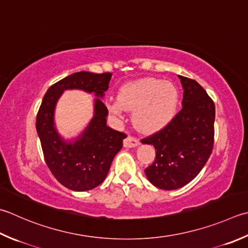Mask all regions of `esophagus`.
I'll use <instances>...</instances> for the list:
<instances>
[{
  "label": "esophagus",
  "instance_id": "obj_1",
  "mask_svg": "<svg viewBox=\"0 0 248 248\" xmlns=\"http://www.w3.org/2000/svg\"><path fill=\"white\" fill-rule=\"evenodd\" d=\"M139 144H140V140L137 138L132 137V135H128V137L124 140V147H135L138 146Z\"/></svg>",
  "mask_w": 248,
  "mask_h": 248
}]
</instances>
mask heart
I'll return each mask as SVG.
<instances>
[{"label": "heart", "mask_w": 248, "mask_h": 248, "mask_svg": "<svg viewBox=\"0 0 248 248\" xmlns=\"http://www.w3.org/2000/svg\"><path fill=\"white\" fill-rule=\"evenodd\" d=\"M177 105L176 87L169 81L149 77L124 85L118 100L109 103L108 108L117 116L124 109L133 110L134 124L144 132H155L172 120Z\"/></svg>", "instance_id": "1"}]
</instances>
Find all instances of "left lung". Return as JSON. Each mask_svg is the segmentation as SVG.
I'll use <instances>...</instances> for the list:
<instances>
[{"mask_svg":"<svg viewBox=\"0 0 248 248\" xmlns=\"http://www.w3.org/2000/svg\"><path fill=\"white\" fill-rule=\"evenodd\" d=\"M184 88L183 108L172 120L140 142L152 144L156 158L145 169L149 182L174 190L200 173L214 146L215 104L196 80L178 75Z\"/></svg>","mask_w":248,"mask_h":248,"instance_id":"obj_1","label":"left lung"}]
</instances>
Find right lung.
<instances>
[{"mask_svg":"<svg viewBox=\"0 0 248 248\" xmlns=\"http://www.w3.org/2000/svg\"><path fill=\"white\" fill-rule=\"evenodd\" d=\"M110 77V73H74L49 87L38 109L36 130L45 162L57 181L71 190H90L103 183L127 134L106 125L108 110L103 102L95 99L91 123L75 143H66L53 125L55 105L66 89H80L102 98Z\"/></svg>","mask_w":248,"mask_h":248,"instance_id":"obj_1","label":"right lung"}]
</instances>
